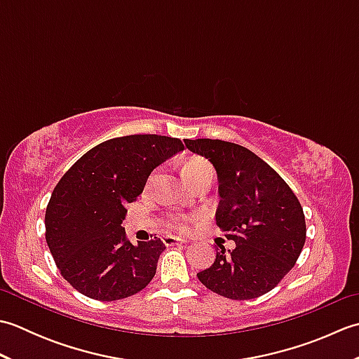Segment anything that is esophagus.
<instances>
[{"mask_svg":"<svg viewBox=\"0 0 359 359\" xmlns=\"http://www.w3.org/2000/svg\"><path fill=\"white\" fill-rule=\"evenodd\" d=\"M162 241H163V243H165L166 247L180 245V243H182V241H180V239H177V238H174V236H165V238H163Z\"/></svg>","mask_w":359,"mask_h":359,"instance_id":"obj_1","label":"esophagus"}]
</instances>
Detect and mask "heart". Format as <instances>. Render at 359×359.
<instances>
[{"mask_svg": "<svg viewBox=\"0 0 359 359\" xmlns=\"http://www.w3.org/2000/svg\"><path fill=\"white\" fill-rule=\"evenodd\" d=\"M205 172H212V168L210 166L208 162H205L203 158H191L184 165V175L188 184H191L194 179H197ZM152 179H154V175H152ZM170 225L175 228V230L185 231L189 225V219L185 216H175L170 220Z\"/></svg>", "mask_w": 359, "mask_h": 359, "instance_id": "obj_1", "label": "heart"}]
</instances>
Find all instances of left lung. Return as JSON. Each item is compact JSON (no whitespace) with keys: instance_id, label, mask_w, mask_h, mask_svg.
<instances>
[{"instance_id":"8db88e82","label":"left lung","mask_w":359,"mask_h":359,"mask_svg":"<svg viewBox=\"0 0 359 359\" xmlns=\"http://www.w3.org/2000/svg\"><path fill=\"white\" fill-rule=\"evenodd\" d=\"M217 174L216 224L234 241L219 245L215 264L197 273L220 296L245 301L269 293L293 269L306 243V217L284 179L255 152L231 142L184 140Z\"/></svg>"}]
</instances>
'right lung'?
<instances>
[{
    "instance_id": "1",
    "label": "right lung",
    "mask_w": 359,
    "mask_h": 359,
    "mask_svg": "<svg viewBox=\"0 0 359 359\" xmlns=\"http://www.w3.org/2000/svg\"><path fill=\"white\" fill-rule=\"evenodd\" d=\"M180 151L184 143L172 137H117L89 149L53 188L46 242L62 276L81 294L123 299L154 278L165 243L154 238L133 245L121 224L152 170Z\"/></svg>"
}]
</instances>
